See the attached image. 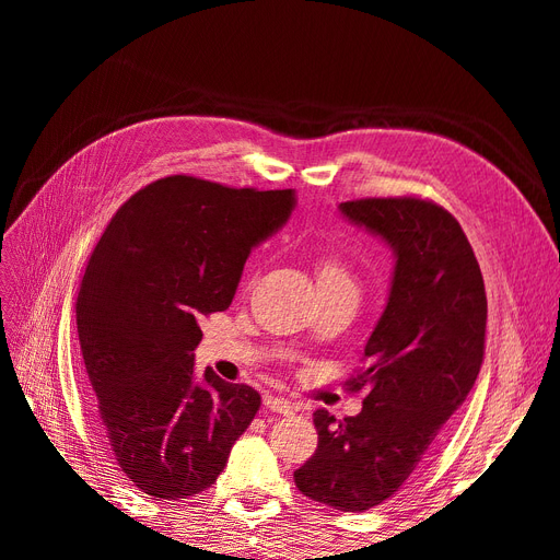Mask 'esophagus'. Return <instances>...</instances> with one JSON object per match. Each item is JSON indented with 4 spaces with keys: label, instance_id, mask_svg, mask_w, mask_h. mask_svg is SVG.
<instances>
[{
    "label": "esophagus",
    "instance_id": "obj_1",
    "mask_svg": "<svg viewBox=\"0 0 560 560\" xmlns=\"http://www.w3.org/2000/svg\"><path fill=\"white\" fill-rule=\"evenodd\" d=\"M264 406H266L268 411H276V413H284V416L292 413V401H287L284 397L266 395V397H264Z\"/></svg>",
    "mask_w": 560,
    "mask_h": 560
}]
</instances>
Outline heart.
Wrapping results in <instances>:
<instances>
[{"label":"heart","mask_w":560,"mask_h":560,"mask_svg":"<svg viewBox=\"0 0 560 560\" xmlns=\"http://www.w3.org/2000/svg\"><path fill=\"white\" fill-rule=\"evenodd\" d=\"M315 270H317V287H338V284L354 287L352 278H350V270L346 268V264L341 259L322 257V259H317Z\"/></svg>","instance_id":"heart-1"}]
</instances>
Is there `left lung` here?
Segmentation results:
<instances>
[{"mask_svg": "<svg viewBox=\"0 0 560 560\" xmlns=\"http://www.w3.org/2000/svg\"><path fill=\"white\" fill-rule=\"evenodd\" d=\"M348 222L395 254L385 311L364 346L362 411L313 413L317 448L294 471L303 495L341 512L393 498L460 409L486 350V290L457 219L416 196L360 198L338 206Z\"/></svg>", "mask_w": 560, "mask_h": 560, "instance_id": "8db88e82", "label": "left lung"}]
</instances>
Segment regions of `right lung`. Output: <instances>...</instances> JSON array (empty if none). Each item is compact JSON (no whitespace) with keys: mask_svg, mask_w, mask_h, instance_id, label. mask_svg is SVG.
Returning <instances> with one entry per match:
<instances>
[{"mask_svg":"<svg viewBox=\"0 0 560 560\" xmlns=\"http://www.w3.org/2000/svg\"><path fill=\"white\" fill-rule=\"evenodd\" d=\"M294 191L229 189L173 175L112 217L77 296L97 428L121 471L154 500L210 488L257 416L254 387L202 381V315L226 311L252 247L294 210Z\"/></svg>","mask_w":560,"mask_h":560,"instance_id":"add662e5","label":"right lung"}]
</instances>
